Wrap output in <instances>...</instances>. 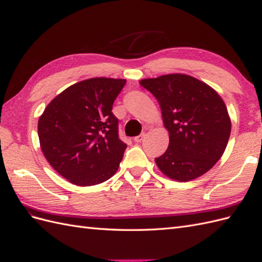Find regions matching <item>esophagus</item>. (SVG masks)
Masks as SVG:
<instances>
[{
  "label": "esophagus",
  "mask_w": 262,
  "mask_h": 262,
  "mask_svg": "<svg viewBox=\"0 0 262 262\" xmlns=\"http://www.w3.org/2000/svg\"><path fill=\"white\" fill-rule=\"evenodd\" d=\"M144 136H145V134H144V133H142V134H141V135H138V136L134 137V141H135L136 143H141V142L143 141V138H144Z\"/></svg>",
  "instance_id": "1"
}]
</instances>
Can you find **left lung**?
<instances>
[{"label": "left lung", "instance_id": "left-lung-1", "mask_svg": "<svg viewBox=\"0 0 262 262\" xmlns=\"http://www.w3.org/2000/svg\"><path fill=\"white\" fill-rule=\"evenodd\" d=\"M140 83L157 98L169 132V147L155 159L161 172L185 182L213 168L231 134L230 116L219 93L186 74H166Z\"/></svg>", "mask_w": 262, "mask_h": 262}]
</instances>
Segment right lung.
Masks as SVG:
<instances>
[{"label": "right lung", "instance_id": "right-lung-1", "mask_svg": "<svg viewBox=\"0 0 262 262\" xmlns=\"http://www.w3.org/2000/svg\"><path fill=\"white\" fill-rule=\"evenodd\" d=\"M126 83L93 77L54 98L38 121L41 151L55 171L76 186L110 179L127 147L119 140L113 104Z\"/></svg>", "mask_w": 262, "mask_h": 262}]
</instances>
